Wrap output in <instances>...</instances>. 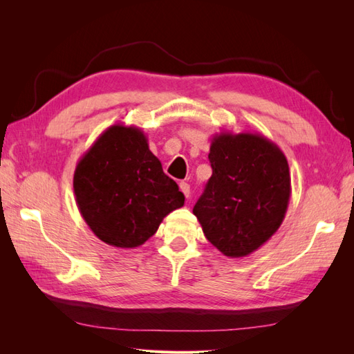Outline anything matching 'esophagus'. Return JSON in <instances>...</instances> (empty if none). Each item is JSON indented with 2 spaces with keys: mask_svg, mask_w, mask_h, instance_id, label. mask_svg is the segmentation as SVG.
<instances>
[{
  "mask_svg": "<svg viewBox=\"0 0 354 354\" xmlns=\"http://www.w3.org/2000/svg\"><path fill=\"white\" fill-rule=\"evenodd\" d=\"M178 187H180L181 192H183V195L186 198H189V195H190V186L186 183V181H181V183L178 185Z\"/></svg>",
  "mask_w": 354,
  "mask_h": 354,
  "instance_id": "esophagus-1",
  "label": "esophagus"
}]
</instances>
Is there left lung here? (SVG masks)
Returning <instances> with one entry per match:
<instances>
[{
	"label": "left lung",
	"instance_id": "8db88e82",
	"mask_svg": "<svg viewBox=\"0 0 354 354\" xmlns=\"http://www.w3.org/2000/svg\"><path fill=\"white\" fill-rule=\"evenodd\" d=\"M208 159L212 176L194 207L205 238L230 259L260 248L281 227L291 198L288 160L257 133H220Z\"/></svg>",
	"mask_w": 354,
	"mask_h": 354
}]
</instances>
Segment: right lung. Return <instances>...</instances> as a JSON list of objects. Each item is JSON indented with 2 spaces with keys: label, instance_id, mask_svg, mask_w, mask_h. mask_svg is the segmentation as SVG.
<instances>
[{
  "label": "right lung",
  "instance_id": "obj_1",
  "mask_svg": "<svg viewBox=\"0 0 354 354\" xmlns=\"http://www.w3.org/2000/svg\"><path fill=\"white\" fill-rule=\"evenodd\" d=\"M73 192L82 218L104 243L137 248L156 233L185 195L151 152L137 127L103 131L75 168Z\"/></svg>",
  "mask_w": 354,
  "mask_h": 354
}]
</instances>
